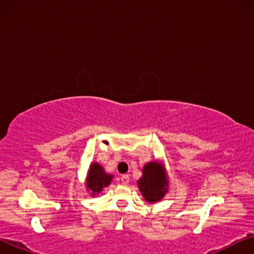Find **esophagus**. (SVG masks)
<instances>
[{
    "label": "esophagus",
    "instance_id": "esophagus-1",
    "mask_svg": "<svg viewBox=\"0 0 254 254\" xmlns=\"http://www.w3.org/2000/svg\"><path fill=\"white\" fill-rule=\"evenodd\" d=\"M128 182H130V177H128L127 175H122L121 176V183L123 185H127Z\"/></svg>",
    "mask_w": 254,
    "mask_h": 254
}]
</instances>
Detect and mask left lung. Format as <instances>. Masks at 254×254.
Returning <instances> with one entry per match:
<instances>
[{
    "label": "left lung",
    "mask_w": 254,
    "mask_h": 254,
    "mask_svg": "<svg viewBox=\"0 0 254 254\" xmlns=\"http://www.w3.org/2000/svg\"><path fill=\"white\" fill-rule=\"evenodd\" d=\"M136 184L148 203L154 204L160 201L168 192L169 187L168 176L163 163L158 160L145 163L142 168V176Z\"/></svg>",
    "instance_id": "8db88e82"
}]
</instances>
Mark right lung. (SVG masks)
Listing matches in <instances>:
<instances>
[{
  "label": "right lung",
  "mask_w": 254,
  "mask_h": 254,
  "mask_svg": "<svg viewBox=\"0 0 254 254\" xmlns=\"http://www.w3.org/2000/svg\"><path fill=\"white\" fill-rule=\"evenodd\" d=\"M113 175L107 174L105 169L100 163L94 161L88 168L87 176H86V191L91 196H96L103 190V188L107 187L112 183Z\"/></svg>",
  "instance_id": "add662e5"
}]
</instances>
